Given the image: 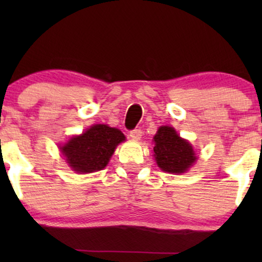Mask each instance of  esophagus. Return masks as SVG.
Masks as SVG:
<instances>
[{"label": "esophagus", "mask_w": 262, "mask_h": 262, "mask_svg": "<svg viewBox=\"0 0 262 262\" xmlns=\"http://www.w3.org/2000/svg\"><path fill=\"white\" fill-rule=\"evenodd\" d=\"M130 137L132 139H135V141H139V139L142 138V130H139V128H135V130H131L130 131Z\"/></svg>", "instance_id": "1"}]
</instances>
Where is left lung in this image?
Returning a JSON list of instances; mask_svg holds the SVG:
<instances>
[{
    "label": "left lung",
    "mask_w": 262,
    "mask_h": 262,
    "mask_svg": "<svg viewBox=\"0 0 262 262\" xmlns=\"http://www.w3.org/2000/svg\"><path fill=\"white\" fill-rule=\"evenodd\" d=\"M154 141V156L157 166L163 171L185 173L196 160L192 145L182 139L173 127L161 126Z\"/></svg>",
    "instance_id": "obj_1"
}]
</instances>
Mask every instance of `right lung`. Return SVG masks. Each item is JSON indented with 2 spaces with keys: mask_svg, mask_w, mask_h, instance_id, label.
<instances>
[{
  "mask_svg": "<svg viewBox=\"0 0 262 262\" xmlns=\"http://www.w3.org/2000/svg\"><path fill=\"white\" fill-rule=\"evenodd\" d=\"M123 141L125 136L118 128L98 124L71 138L60 150L75 171L92 173L107 166L116 146Z\"/></svg>",
  "mask_w": 262,
  "mask_h": 262,
  "instance_id": "right-lung-1",
  "label": "right lung"
}]
</instances>
